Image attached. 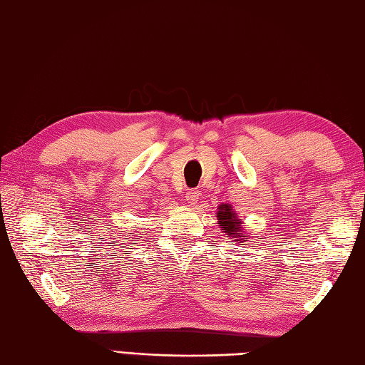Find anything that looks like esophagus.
<instances>
[{
  "label": "esophagus",
  "mask_w": 365,
  "mask_h": 365,
  "mask_svg": "<svg viewBox=\"0 0 365 365\" xmlns=\"http://www.w3.org/2000/svg\"><path fill=\"white\" fill-rule=\"evenodd\" d=\"M199 196H201V192H199L197 190H190L188 192H187V201L190 202V204H195L197 199H199Z\"/></svg>",
  "instance_id": "1"
}]
</instances>
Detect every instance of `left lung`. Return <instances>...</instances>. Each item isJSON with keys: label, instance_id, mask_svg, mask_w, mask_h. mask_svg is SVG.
Returning <instances> with one entry per match:
<instances>
[{"label": "left lung", "instance_id": "obj_1", "mask_svg": "<svg viewBox=\"0 0 365 365\" xmlns=\"http://www.w3.org/2000/svg\"><path fill=\"white\" fill-rule=\"evenodd\" d=\"M217 217H218V225L221 226L223 232H226L227 237H232V239L247 237V235H239L240 220L235 217V213L232 212V207L230 204L220 205V212L217 213ZM240 242L244 240L240 239Z\"/></svg>", "mask_w": 365, "mask_h": 365}]
</instances>
